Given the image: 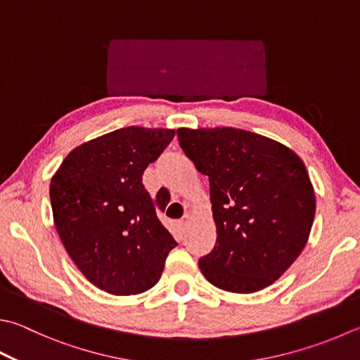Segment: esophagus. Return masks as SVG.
<instances>
[{
  "label": "esophagus",
  "mask_w": 360,
  "mask_h": 360,
  "mask_svg": "<svg viewBox=\"0 0 360 360\" xmlns=\"http://www.w3.org/2000/svg\"><path fill=\"white\" fill-rule=\"evenodd\" d=\"M189 222H191V216H189V214H185V216H183V218L179 221L181 229H186Z\"/></svg>",
  "instance_id": "esophagus-1"
}]
</instances>
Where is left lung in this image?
I'll use <instances>...</instances> for the list:
<instances>
[{
    "label": "left lung",
    "mask_w": 360,
    "mask_h": 360,
    "mask_svg": "<svg viewBox=\"0 0 360 360\" xmlns=\"http://www.w3.org/2000/svg\"><path fill=\"white\" fill-rule=\"evenodd\" d=\"M180 147L210 180L216 244L199 260L210 283L254 293L274 283L309 240L315 193L302 160L238 128H179Z\"/></svg>",
    "instance_id": "left-lung-1"
}]
</instances>
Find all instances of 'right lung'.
Listing matches in <instances>:
<instances>
[{"mask_svg":"<svg viewBox=\"0 0 360 360\" xmlns=\"http://www.w3.org/2000/svg\"><path fill=\"white\" fill-rule=\"evenodd\" d=\"M175 136L167 128L127 127L67 155L53 175L54 226L78 269L116 296L138 295L160 281L177 246L157 216L142 174Z\"/></svg>","mask_w":360,"mask_h":360,"instance_id":"obj_1","label":"right lung"}]
</instances>
